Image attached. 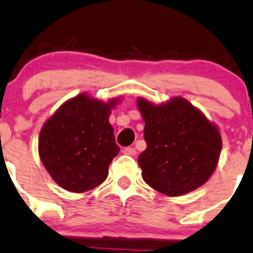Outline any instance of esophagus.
Here are the masks:
<instances>
[{
    "mask_svg": "<svg viewBox=\"0 0 253 253\" xmlns=\"http://www.w3.org/2000/svg\"><path fill=\"white\" fill-rule=\"evenodd\" d=\"M124 153L125 155H128V156H136V148L126 147V148H124Z\"/></svg>",
    "mask_w": 253,
    "mask_h": 253,
    "instance_id": "esophagus-1",
    "label": "esophagus"
}]
</instances>
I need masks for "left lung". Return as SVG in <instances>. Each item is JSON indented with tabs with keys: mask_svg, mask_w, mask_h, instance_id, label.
Returning <instances> with one entry per match:
<instances>
[{
	"mask_svg": "<svg viewBox=\"0 0 253 253\" xmlns=\"http://www.w3.org/2000/svg\"><path fill=\"white\" fill-rule=\"evenodd\" d=\"M137 107L145 121L147 143L138 156L145 182L171 197L206 183L222 148L218 127L183 97L161 105L138 97Z\"/></svg>",
	"mask_w": 253,
	"mask_h": 253,
	"instance_id": "left-lung-1",
	"label": "left lung"
}]
</instances>
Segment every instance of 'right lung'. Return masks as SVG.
I'll use <instances>...</instances> for the list:
<instances>
[{
  "label": "right lung",
  "instance_id": "1",
  "mask_svg": "<svg viewBox=\"0 0 253 253\" xmlns=\"http://www.w3.org/2000/svg\"><path fill=\"white\" fill-rule=\"evenodd\" d=\"M120 100L103 102L80 93L44 122L39 137L40 159L58 186L80 193L106 180L108 166L120 152L108 121Z\"/></svg>",
  "mask_w": 253,
  "mask_h": 253
}]
</instances>
